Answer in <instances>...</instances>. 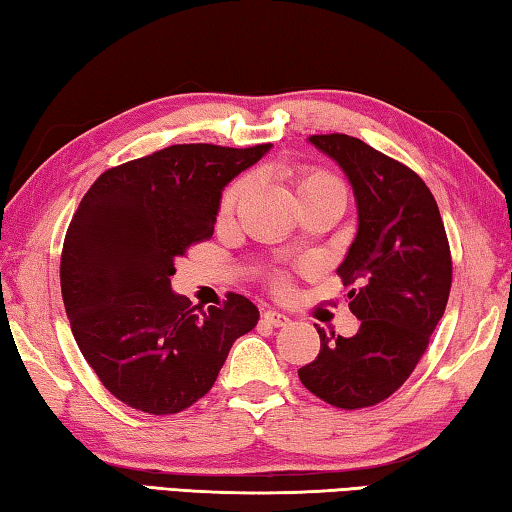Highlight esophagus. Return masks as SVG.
<instances>
[{"instance_id": "obj_1", "label": "esophagus", "mask_w": 512, "mask_h": 512, "mask_svg": "<svg viewBox=\"0 0 512 512\" xmlns=\"http://www.w3.org/2000/svg\"><path fill=\"white\" fill-rule=\"evenodd\" d=\"M264 320H266L268 325H275V327L289 325V316H284V314H280V311H275V309H266L264 311Z\"/></svg>"}]
</instances>
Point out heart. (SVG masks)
<instances>
[{"mask_svg": "<svg viewBox=\"0 0 512 512\" xmlns=\"http://www.w3.org/2000/svg\"><path fill=\"white\" fill-rule=\"evenodd\" d=\"M248 185H250V178L244 176L225 189L221 198V219H230L232 212L237 210L241 196L246 194ZM296 194L300 203L311 201V198H336L343 207L348 203V189H345L341 180L336 178L334 173L320 171V169H307L298 173Z\"/></svg>", "mask_w": 512, "mask_h": 512, "instance_id": "obj_1", "label": "heart"}]
</instances>
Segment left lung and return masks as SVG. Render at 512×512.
<instances>
[{
  "instance_id": "left-lung-1",
  "label": "left lung",
  "mask_w": 512,
  "mask_h": 512,
  "mask_svg": "<svg viewBox=\"0 0 512 512\" xmlns=\"http://www.w3.org/2000/svg\"><path fill=\"white\" fill-rule=\"evenodd\" d=\"M309 142L343 169L357 203V235L336 268L354 287L359 332L318 329V357L298 370L307 391L339 409L379 404L400 388L443 318L452 257L438 205L418 173L350 135Z\"/></svg>"
}]
</instances>
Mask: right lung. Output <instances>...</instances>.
Masks as SVG:
<instances>
[{
    "instance_id": "right-lung-1",
    "label": "right lung",
    "mask_w": 512,
    "mask_h": 512,
    "mask_svg": "<svg viewBox=\"0 0 512 512\" xmlns=\"http://www.w3.org/2000/svg\"><path fill=\"white\" fill-rule=\"evenodd\" d=\"M271 144H173L101 173L72 216L60 289L79 350L128 406L178 413L214 386L239 336L257 325L248 298L196 311L171 289L176 259L212 237L221 192Z\"/></svg>"
}]
</instances>
